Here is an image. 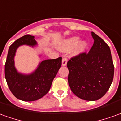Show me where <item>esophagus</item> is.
<instances>
[{"label":"esophagus","instance_id":"obj_1","mask_svg":"<svg viewBox=\"0 0 121 121\" xmlns=\"http://www.w3.org/2000/svg\"><path fill=\"white\" fill-rule=\"evenodd\" d=\"M67 63V59L66 58H63V60H62V65L66 66Z\"/></svg>","mask_w":121,"mask_h":121}]
</instances>
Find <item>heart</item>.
<instances>
[{
  "instance_id": "heart-1",
  "label": "heart",
  "mask_w": 121,
  "mask_h": 121,
  "mask_svg": "<svg viewBox=\"0 0 121 121\" xmlns=\"http://www.w3.org/2000/svg\"><path fill=\"white\" fill-rule=\"evenodd\" d=\"M78 36H73L61 41L58 45V48L62 52L73 48L74 56L80 55L86 52L88 47V42L86 40H80Z\"/></svg>"
}]
</instances>
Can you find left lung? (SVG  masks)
I'll return each instance as SVG.
<instances>
[{
	"label": "left lung",
	"mask_w": 121,
	"mask_h": 121,
	"mask_svg": "<svg viewBox=\"0 0 121 121\" xmlns=\"http://www.w3.org/2000/svg\"><path fill=\"white\" fill-rule=\"evenodd\" d=\"M94 44L88 54L83 53L67 62L68 82L71 91L80 99L97 100L106 93L114 75L109 47L91 32Z\"/></svg>",
	"instance_id": "1"
}]
</instances>
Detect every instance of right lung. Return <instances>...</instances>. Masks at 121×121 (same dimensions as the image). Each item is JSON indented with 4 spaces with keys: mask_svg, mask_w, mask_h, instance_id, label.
<instances>
[{
    "mask_svg": "<svg viewBox=\"0 0 121 121\" xmlns=\"http://www.w3.org/2000/svg\"><path fill=\"white\" fill-rule=\"evenodd\" d=\"M34 38L33 35H25L16 40L9 47L5 64V78L8 86L12 94L22 101H35L45 96L61 66V57H60L43 60L30 73L17 71L14 61L17 48L22 45L35 47L37 42ZM42 55L40 54L39 57L41 58Z\"/></svg>",
    "mask_w": 121,
    "mask_h": 121,
    "instance_id": "obj_1",
    "label": "right lung"
}]
</instances>
